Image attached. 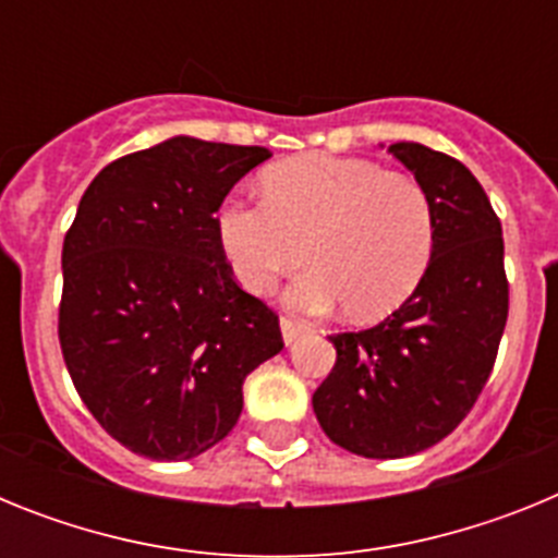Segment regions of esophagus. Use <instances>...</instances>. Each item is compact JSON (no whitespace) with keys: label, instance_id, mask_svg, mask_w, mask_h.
<instances>
[{"label":"esophagus","instance_id":"34e87169","mask_svg":"<svg viewBox=\"0 0 558 558\" xmlns=\"http://www.w3.org/2000/svg\"><path fill=\"white\" fill-rule=\"evenodd\" d=\"M279 329H282L284 347H293L295 340H299V338H302V335H304V327H302V324L290 322V318H282V322H279Z\"/></svg>","mask_w":558,"mask_h":558}]
</instances>
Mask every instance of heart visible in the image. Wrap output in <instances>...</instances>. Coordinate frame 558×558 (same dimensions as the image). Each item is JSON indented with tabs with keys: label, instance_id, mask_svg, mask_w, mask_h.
<instances>
[{
	"label": "heart",
	"instance_id": "1",
	"mask_svg": "<svg viewBox=\"0 0 558 558\" xmlns=\"http://www.w3.org/2000/svg\"><path fill=\"white\" fill-rule=\"evenodd\" d=\"M218 240L251 293H265L310 259L313 268L284 290L290 310L322 315L347 307L354 322H379L425 279L436 220L413 175L315 153L268 170L263 201H226Z\"/></svg>",
	"mask_w": 558,
	"mask_h": 558
}]
</instances>
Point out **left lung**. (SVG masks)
<instances>
[{
    "mask_svg": "<svg viewBox=\"0 0 558 558\" xmlns=\"http://www.w3.org/2000/svg\"><path fill=\"white\" fill-rule=\"evenodd\" d=\"M388 153L425 186L436 245L402 307L329 338L338 360L313 411L335 445L363 458L416 456L450 436L489 379L509 315L502 229L475 175L418 142Z\"/></svg>",
    "mask_w": 558,
    "mask_h": 558,
    "instance_id": "obj_1",
    "label": "left lung"
}]
</instances>
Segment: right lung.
<instances>
[{
	"label": "right lung",
	"instance_id": "add662e5",
	"mask_svg": "<svg viewBox=\"0 0 558 558\" xmlns=\"http://www.w3.org/2000/svg\"><path fill=\"white\" fill-rule=\"evenodd\" d=\"M265 147L170 136L97 172L63 240L58 338L83 405L150 461L223 441L243 383L282 352L276 315L231 279L218 218Z\"/></svg>",
	"mask_w": 558,
	"mask_h": 558
}]
</instances>
